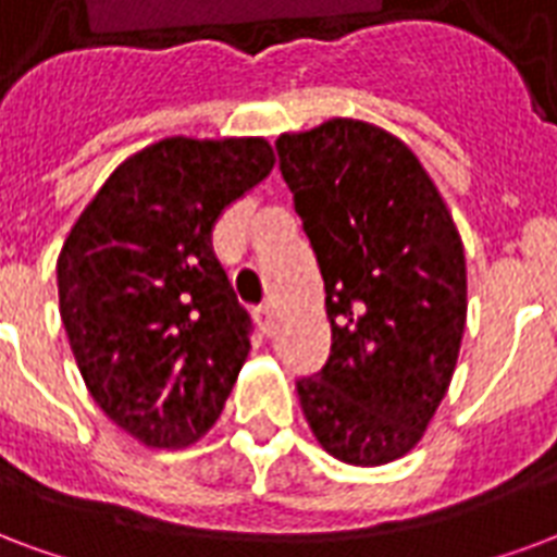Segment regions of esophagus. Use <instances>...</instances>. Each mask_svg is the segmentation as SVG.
<instances>
[{"label":"esophagus","instance_id":"obj_1","mask_svg":"<svg viewBox=\"0 0 557 557\" xmlns=\"http://www.w3.org/2000/svg\"><path fill=\"white\" fill-rule=\"evenodd\" d=\"M255 320H258V329H261L263 334H273L275 329V313H273V305L267 302L261 305L258 311H255Z\"/></svg>","mask_w":557,"mask_h":557}]
</instances>
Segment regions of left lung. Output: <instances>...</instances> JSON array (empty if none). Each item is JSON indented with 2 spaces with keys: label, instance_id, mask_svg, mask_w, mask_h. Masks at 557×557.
Returning <instances> with one entry per match:
<instances>
[{
  "label": "left lung",
  "instance_id": "obj_1",
  "mask_svg": "<svg viewBox=\"0 0 557 557\" xmlns=\"http://www.w3.org/2000/svg\"><path fill=\"white\" fill-rule=\"evenodd\" d=\"M325 284L332 352L296 379L325 453L379 467L411 453L446 396L467 323V263L437 187L399 140L329 120L275 140Z\"/></svg>",
  "mask_w": 557,
  "mask_h": 557
}]
</instances>
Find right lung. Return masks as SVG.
I'll list each match as a JSON object with an SVG mask.
<instances>
[{"mask_svg":"<svg viewBox=\"0 0 557 557\" xmlns=\"http://www.w3.org/2000/svg\"><path fill=\"white\" fill-rule=\"evenodd\" d=\"M273 164L261 137H166L116 166L61 249V320L87 391L146 446L199 441L237 382L252 317L211 228Z\"/></svg>","mask_w":557,"mask_h":557,"instance_id":"right-lung-1","label":"right lung"}]
</instances>
